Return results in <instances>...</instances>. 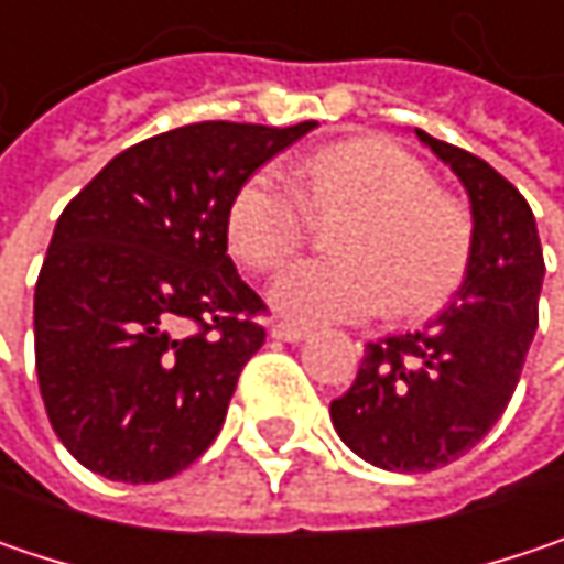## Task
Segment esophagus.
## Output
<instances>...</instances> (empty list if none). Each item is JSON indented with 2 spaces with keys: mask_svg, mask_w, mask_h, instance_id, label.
Listing matches in <instances>:
<instances>
[{
  "mask_svg": "<svg viewBox=\"0 0 564 564\" xmlns=\"http://www.w3.org/2000/svg\"><path fill=\"white\" fill-rule=\"evenodd\" d=\"M272 337L282 343H299L307 337V327H295V324H272Z\"/></svg>",
  "mask_w": 564,
  "mask_h": 564,
  "instance_id": "1",
  "label": "esophagus"
}]
</instances>
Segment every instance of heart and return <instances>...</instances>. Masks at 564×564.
Instances as JSON below:
<instances>
[{
	"mask_svg": "<svg viewBox=\"0 0 564 564\" xmlns=\"http://www.w3.org/2000/svg\"><path fill=\"white\" fill-rule=\"evenodd\" d=\"M352 205L340 230L343 260H299L265 289L269 307L292 324L362 321L394 302L421 311L443 302L468 260V221L417 156L362 138L324 147L292 176L265 166L243 182L227 215V243L250 269L289 260L307 208Z\"/></svg>",
	"mask_w": 564,
	"mask_h": 564,
	"instance_id": "obj_1",
	"label": "heart"
}]
</instances>
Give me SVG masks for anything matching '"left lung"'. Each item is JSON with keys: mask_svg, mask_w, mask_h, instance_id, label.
<instances>
[{"mask_svg": "<svg viewBox=\"0 0 564 564\" xmlns=\"http://www.w3.org/2000/svg\"><path fill=\"white\" fill-rule=\"evenodd\" d=\"M465 185L471 243L453 302L414 334L369 343L330 404L340 440L384 471H433L503 414L540 324L543 247L533 208L495 166L414 131Z\"/></svg>", "mask_w": 564, "mask_h": 564, "instance_id": "obj_1", "label": "left lung"}]
</instances>
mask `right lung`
<instances>
[{
    "label": "right lung",
    "mask_w": 564,
    "mask_h": 564,
    "mask_svg": "<svg viewBox=\"0 0 564 564\" xmlns=\"http://www.w3.org/2000/svg\"><path fill=\"white\" fill-rule=\"evenodd\" d=\"M314 128L185 124L118 153L63 208L34 289V362L76 463L150 485L215 443L265 340L250 321L262 299L227 257V215Z\"/></svg>",
    "instance_id": "add662e5"
}]
</instances>
